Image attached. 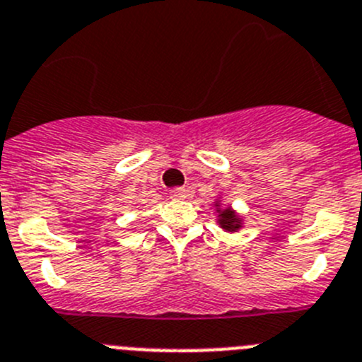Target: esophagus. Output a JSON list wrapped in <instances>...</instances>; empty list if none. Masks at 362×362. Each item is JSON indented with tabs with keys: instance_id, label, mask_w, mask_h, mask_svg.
I'll use <instances>...</instances> for the list:
<instances>
[{
	"instance_id": "1",
	"label": "esophagus",
	"mask_w": 362,
	"mask_h": 362,
	"mask_svg": "<svg viewBox=\"0 0 362 362\" xmlns=\"http://www.w3.org/2000/svg\"><path fill=\"white\" fill-rule=\"evenodd\" d=\"M170 197L173 198V200H184V198L187 197V191H185L184 187L171 189V191H170Z\"/></svg>"
}]
</instances>
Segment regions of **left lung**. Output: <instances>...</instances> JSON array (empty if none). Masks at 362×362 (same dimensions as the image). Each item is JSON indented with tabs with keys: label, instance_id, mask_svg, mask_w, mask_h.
I'll use <instances>...</instances> for the list:
<instances>
[{
	"label": "left lung",
	"instance_id": "1",
	"mask_svg": "<svg viewBox=\"0 0 362 362\" xmlns=\"http://www.w3.org/2000/svg\"><path fill=\"white\" fill-rule=\"evenodd\" d=\"M212 207H214L216 214V225L221 228L223 232H228V234H235V232L243 230L245 227V216L239 214L232 205L223 204V192H219L218 198L212 202Z\"/></svg>",
	"mask_w": 362,
	"mask_h": 362
}]
</instances>
